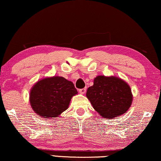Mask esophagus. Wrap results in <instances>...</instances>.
I'll return each mask as SVG.
<instances>
[{"mask_svg": "<svg viewBox=\"0 0 161 161\" xmlns=\"http://www.w3.org/2000/svg\"><path fill=\"white\" fill-rule=\"evenodd\" d=\"M79 92H80V94H84L86 92V88H82L79 90Z\"/></svg>", "mask_w": 161, "mask_h": 161, "instance_id": "1", "label": "esophagus"}]
</instances>
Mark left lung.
I'll return each instance as SVG.
<instances>
[{"instance_id":"1","label":"left lung","mask_w":161,"mask_h":161,"mask_svg":"<svg viewBox=\"0 0 161 161\" xmlns=\"http://www.w3.org/2000/svg\"><path fill=\"white\" fill-rule=\"evenodd\" d=\"M86 97L93 108L105 119L124 114L133 102L130 86L117 76L98 75L87 90Z\"/></svg>"}]
</instances>
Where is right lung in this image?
<instances>
[{
    "instance_id": "add662e5",
    "label": "right lung",
    "mask_w": 161,
    "mask_h": 161,
    "mask_svg": "<svg viewBox=\"0 0 161 161\" xmlns=\"http://www.w3.org/2000/svg\"><path fill=\"white\" fill-rule=\"evenodd\" d=\"M78 94L73 83L62 76L43 78L30 91L31 106L38 116L54 119L68 108L73 96Z\"/></svg>"
}]
</instances>
